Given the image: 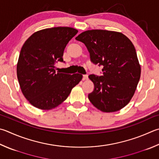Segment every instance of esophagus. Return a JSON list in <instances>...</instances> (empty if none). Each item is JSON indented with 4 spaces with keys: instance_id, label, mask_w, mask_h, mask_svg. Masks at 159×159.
Returning a JSON list of instances; mask_svg holds the SVG:
<instances>
[{
    "instance_id": "1",
    "label": "esophagus",
    "mask_w": 159,
    "mask_h": 159,
    "mask_svg": "<svg viewBox=\"0 0 159 159\" xmlns=\"http://www.w3.org/2000/svg\"><path fill=\"white\" fill-rule=\"evenodd\" d=\"M83 79H84V80L88 79V75H83Z\"/></svg>"
}]
</instances>
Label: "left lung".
<instances>
[{
  "label": "left lung",
  "instance_id": "1",
  "mask_svg": "<svg viewBox=\"0 0 159 159\" xmlns=\"http://www.w3.org/2000/svg\"><path fill=\"white\" fill-rule=\"evenodd\" d=\"M76 39L84 43L91 61L103 65V76H88L94 85L88 99L104 112L120 111L132 99L139 82L141 67L135 48L127 37L120 32L89 30Z\"/></svg>",
  "mask_w": 159,
  "mask_h": 159
}]
</instances>
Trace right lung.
<instances>
[{"instance_id": "add662e5", "label": "right lung", "mask_w": 159, "mask_h": 159, "mask_svg": "<svg viewBox=\"0 0 159 159\" xmlns=\"http://www.w3.org/2000/svg\"><path fill=\"white\" fill-rule=\"evenodd\" d=\"M77 33L71 27L46 28L34 33L23 45L16 65L17 79L23 94L35 108L57 107L82 80V74L55 70V64L63 62L65 48Z\"/></svg>"}]
</instances>
